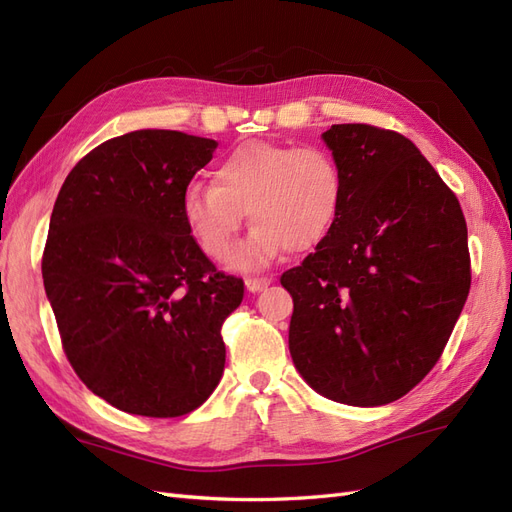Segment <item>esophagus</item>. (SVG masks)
<instances>
[{"mask_svg": "<svg viewBox=\"0 0 512 512\" xmlns=\"http://www.w3.org/2000/svg\"><path fill=\"white\" fill-rule=\"evenodd\" d=\"M269 284H271V277H247V280H245V286L250 292L265 290Z\"/></svg>", "mask_w": 512, "mask_h": 512, "instance_id": "esophagus-1", "label": "esophagus"}]
</instances>
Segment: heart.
<instances>
[{
  "label": "heart",
  "instance_id": "b5f03b06",
  "mask_svg": "<svg viewBox=\"0 0 512 512\" xmlns=\"http://www.w3.org/2000/svg\"><path fill=\"white\" fill-rule=\"evenodd\" d=\"M215 185L192 183L183 194V218L213 260L235 250L245 213L256 226L235 256V267L260 269L284 250L318 247L344 205V170L322 147L243 143L213 170Z\"/></svg>",
  "mask_w": 512,
  "mask_h": 512
}]
</instances>
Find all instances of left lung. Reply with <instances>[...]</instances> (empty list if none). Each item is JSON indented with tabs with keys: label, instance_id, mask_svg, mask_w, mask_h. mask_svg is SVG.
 <instances>
[{
	"label": "left lung",
	"instance_id": "obj_1",
	"mask_svg": "<svg viewBox=\"0 0 512 512\" xmlns=\"http://www.w3.org/2000/svg\"><path fill=\"white\" fill-rule=\"evenodd\" d=\"M322 138L346 194L327 239L280 280L288 348L320 395L384 406L429 374L455 329L472 282L466 218L399 132L337 123Z\"/></svg>",
	"mask_w": 512,
	"mask_h": 512
}]
</instances>
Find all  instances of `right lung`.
<instances>
[{
	"label": "right lung",
	"instance_id": "right-lung-1",
	"mask_svg": "<svg viewBox=\"0 0 512 512\" xmlns=\"http://www.w3.org/2000/svg\"><path fill=\"white\" fill-rule=\"evenodd\" d=\"M218 143L175 130L111 138L55 200L42 280L61 346L117 410L175 418L218 386L222 324L243 280L215 269L183 218V194Z\"/></svg>",
	"mask_w": 512,
	"mask_h": 512
}]
</instances>
